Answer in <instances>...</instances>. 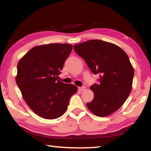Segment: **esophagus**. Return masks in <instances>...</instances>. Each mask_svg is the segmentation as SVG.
<instances>
[{"mask_svg": "<svg viewBox=\"0 0 151 151\" xmlns=\"http://www.w3.org/2000/svg\"><path fill=\"white\" fill-rule=\"evenodd\" d=\"M85 89V86H81V87H78V90L81 91H83Z\"/></svg>", "mask_w": 151, "mask_h": 151, "instance_id": "obj_1", "label": "esophagus"}]
</instances>
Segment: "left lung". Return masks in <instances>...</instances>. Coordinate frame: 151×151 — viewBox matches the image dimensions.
I'll return each mask as SVG.
<instances>
[{
  "mask_svg": "<svg viewBox=\"0 0 151 151\" xmlns=\"http://www.w3.org/2000/svg\"><path fill=\"white\" fill-rule=\"evenodd\" d=\"M75 52L85 60L99 83L91 86L94 99L86 103L95 115L106 116L117 111L132 90L134 70L124 51L112 43L90 40L74 45Z\"/></svg>",
  "mask_w": 151,
  "mask_h": 151,
  "instance_id": "1",
  "label": "left lung"
}]
</instances>
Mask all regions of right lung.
I'll return each instance as SVG.
<instances>
[{
	"label": "right lung",
	"mask_w": 151,
	"mask_h": 151,
	"mask_svg": "<svg viewBox=\"0 0 151 151\" xmlns=\"http://www.w3.org/2000/svg\"><path fill=\"white\" fill-rule=\"evenodd\" d=\"M72 49L69 44L37 46L18 63L17 86L29 106L43 119L62 116L77 91L76 86L57 79Z\"/></svg>",
	"instance_id": "right-lung-1"
}]
</instances>
